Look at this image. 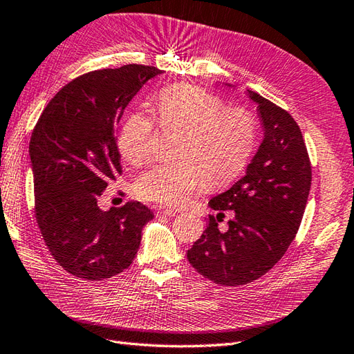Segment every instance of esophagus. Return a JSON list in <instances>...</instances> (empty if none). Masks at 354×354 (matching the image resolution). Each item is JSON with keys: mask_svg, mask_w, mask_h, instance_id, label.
Masks as SVG:
<instances>
[{"mask_svg": "<svg viewBox=\"0 0 354 354\" xmlns=\"http://www.w3.org/2000/svg\"><path fill=\"white\" fill-rule=\"evenodd\" d=\"M156 212L157 215H165V216H175L178 214L176 209H171V207H166V206H157Z\"/></svg>", "mask_w": 354, "mask_h": 354, "instance_id": "1", "label": "esophagus"}]
</instances>
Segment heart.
I'll return each instance as SVG.
<instances>
[{
	"label": "heart",
	"mask_w": 354,
	"mask_h": 354,
	"mask_svg": "<svg viewBox=\"0 0 354 354\" xmlns=\"http://www.w3.org/2000/svg\"><path fill=\"white\" fill-rule=\"evenodd\" d=\"M161 127L180 129L176 161L158 162L138 180L143 198L169 206H183L206 187L225 184L245 167L256 142L252 116L223 102L207 91L187 84L167 86L157 98ZM153 118L148 112L127 116L118 147L133 166L151 157Z\"/></svg>",
	"instance_id": "heart-1"
}]
</instances>
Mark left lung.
<instances>
[{
  "instance_id": "1",
  "label": "left lung",
  "mask_w": 354,
  "mask_h": 354,
  "mask_svg": "<svg viewBox=\"0 0 354 354\" xmlns=\"http://www.w3.org/2000/svg\"><path fill=\"white\" fill-rule=\"evenodd\" d=\"M245 94L257 104L263 139L245 175L207 203L218 211L216 218L209 216L187 251L198 274L221 286L252 283L278 263L296 236L311 188V162L296 121L254 91ZM223 210L234 212L225 232L216 221Z\"/></svg>"
}]
</instances>
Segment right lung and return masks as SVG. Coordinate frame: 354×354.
I'll use <instances>...</instances> for the list:
<instances>
[{
  "instance_id": "obj_1",
  "label": "right lung",
  "mask_w": 354,
  "mask_h": 354,
  "mask_svg": "<svg viewBox=\"0 0 354 354\" xmlns=\"http://www.w3.org/2000/svg\"><path fill=\"white\" fill-rule=\"evenodd\" d=\"M162 73L138 64L91 71L61 88L35 124V218L50 254L79 278L104 279L129 268L153 218L139 202L103 211L98 198L122 171L115 129L125 107Z\"/></svg>"
}]
</instances>
